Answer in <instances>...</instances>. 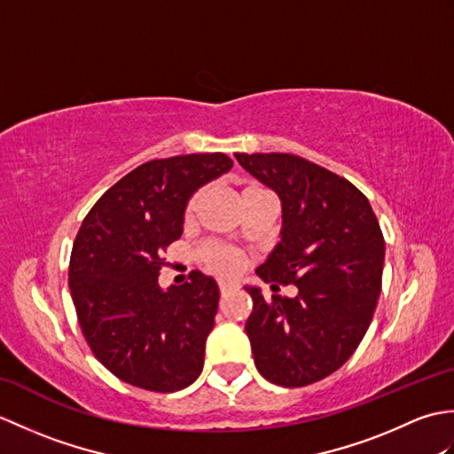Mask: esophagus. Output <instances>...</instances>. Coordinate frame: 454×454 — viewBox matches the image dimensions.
Instances as JSON below:
<instances>
[{
  "label": "esophagus",
  "instance_id": "34e87169",
  "mask_svg": "<svg viewBox=\"0 0 454 454\" xmlns=\"http://www.w3.org/2000/svg\"><path fill=\"white\" fill-rule=\"evenodd\" d=\"M218 286H220V293L222 294H228V293L238 291V288H239V285L236 281H220Z\"/></svg>",
  "mask_w": 454,
  "mask_h": 454
}]
</instances>
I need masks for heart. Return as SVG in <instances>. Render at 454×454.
I'll use <instances>...</instances> for the list:
<instances>
[{
    "label": "heart",
    "mask_w": 454,
    "mask_h": 454,
    "mask_svg": "<svg viewBox=\"0 0 454 454\" xmlns=\"http://www.w3.org/2000/svg\"><path fill=\"white\" fill-rule=\"evenodd\" d=\"M249 189H257V187H249ZM246 189V191H249ZM200 200H202V191H197L195 195H192L187 202V208H185V218L191 220L192 216L197 215V210L200 207ZM200 259L205 262L207 267L215 269L218 273H236L242 262H239L238 254L230 252V249H222V247H207L200 252Z\"/></svg>",
    "instance_id": "obj_1"
}]
</instances>
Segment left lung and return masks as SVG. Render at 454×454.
<instances>
[{"label":"left lung","mask_w":454,"mask_h":454,"mask_svg":"<svg viewBox=\"0 0 454 454\" xmlns=\"http://www.w3.org/2000/svg\"><path fill=\"white\" fill-rule=\"evenodd\" d=\"M281 199L278 244L257 275L296 285L298 296L254 298L246 333L257 371L285 388L340 369L369 330L380 296L384 238L371 202L353 183L293 153H234Z\"/></svg>","instance_id":"left-lung-1"}]
</instances>
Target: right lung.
<instances>
[{"instance_id": "right-lung-1", "label": "right lung", "mask_w": 454, "mask_h": 454, "mask_svg": "<svg viewBox=\"0 0 454 454\" xmlns=\"http://www.w3.org/2000/svg\"><path fill=\"white\" fill-rule=\"evenodd\" d=\"M226 153L152 160L95 202L75 236L70 293L85 341L105 369L152 392L199 379L218 310L212 277L161 288V254L183 234L189 199L232 169Z\"/></svg>"}]
</instances>
